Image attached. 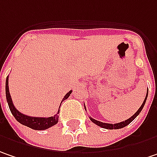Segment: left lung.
Returning <instances> with one entry per match:
<instances>
[{
    "instance_id": "1",
    "label": "left lung",
    "mask_w": 157,
    "mask_h": 157,
    "mask_svg": "<svg viewBox=\"0 0 157 157\" xmlns=\"http://www.w3.org/2000/svg\"><path fill=\"white\" fill-rule=\"evenodd\" d=\"M147 93H148V91H147V95H146V98H145V99H144V101H143L142 105L139 108V110L134 114L132 117H130L129 119H127V120H125L124 122H121V123H118V124H106V123H102V122H99V121H97V120H95V119H93V118H91V117H90V121L92 122V123H94L95 124L98 125V126H100V127H102V128H105V129H109V130H116V129H121V128H124L125 127L126 125H128L129 124H131L132 121H133L134 119L138 116V115H140V113L141 112V110L143 109V106L145 105V103H146V100H147ZM86 109V108H85Z\"/></svg>"
}]
</instances>
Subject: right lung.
<instances>
[{"instance_id":"add662e5","label":"right lung","mask_w":157,"mask_h":157,"mask_svg":"<svg viewBox=\"0 0 157 157\" xmlns=\"http://www.w3.org/2000/svg\"><path fill=\"white\" fill-rule=\"evenodd\" d=\"M71 93H72V90L67 92L66 94V96L63 98L62 101H64L65 99H67L69 97ZM6 98H7V102H8V105L10 107V110L13 116L16 118V120L17 122H19L21 124L27 126L33 130H38V131L46 130V129L50 128L53 125L57 124L59 122L58 114L59 113V109L58 114H56L53 116H51V117H33V116L24 115L22 113H20L18 110H17L14 105H13L12 99H11L10 94V90H9V76L6 79ZM62 101H61V103H62Z\"/></svg>"}]
</instances>
